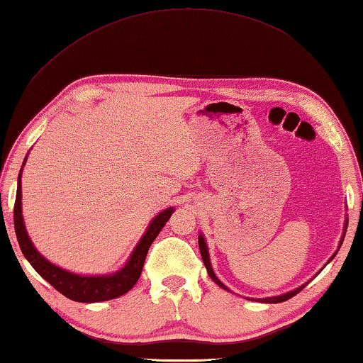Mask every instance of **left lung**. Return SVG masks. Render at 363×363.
Listing matches in <instances>:
<instances>
[{"instance_id":"left-lung-1","label":"left lung","mask_w":363,"mask_h":363,"mask_svg":"<svg viewBox=\"0 0 363 363\" xmlns=\"http://www.w3.org/2000/svg\"><path fill=\"white\" fill-rule=\"evenodd\" d=\"M346 228H347V224L345 225V232H346ZM342 242H343V240H342ZM199 249H201V255H202V260H203V263H205V268H206V271H208V274H210V277L214 280V282H216L219 286H223L224 290H228V288L220 282V280L216 277V274H214L213 272V268H211V263H210V257H208V249H206V244H205V240H203V236L201 235L199 236ZM335 257V255H334ZM332 257V258H334ZM330 258V260H332ZM302 288L304 286H299V288H296V290H293V291H290V293H286V294H282V296H276V298H264V299H262V302H268V304H279V302H284V301H288V299H291L293 296H296L298 294Z\"/></svg>"}]
</instances>
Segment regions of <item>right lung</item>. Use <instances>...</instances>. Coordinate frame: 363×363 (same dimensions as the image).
<instances>
[{"instance_id":"obj_1","label":"right lung","mask_w":363,"mask_h":363,"mask_svg":"<svg viewBox=\"0 0 363 363\" xmlns=\"http://www.w3.org/2000/svg\"><path fill=\"white\" fill-rule=\"evenodd\" d=\"M18 175V184H17V196H16V205H13V227H16V235L20 244V249L26 260L31 263L33 268L39 272V274L47 280V282L56 288V290L64 294L65 298L77 302H100V301H109L130 291L143 271V266L145 262L147 252L152 242L157 238L161 228L166 225L169 218L172 216L174 208H166L161 211L157 218L152 220V224L147 228L143 238H140L136 249L133 250L128 263L123 268L116 272L113 276H78L72 274L69 271H64L57 268L53 263L45 260L37 250L34 249L31 240L26 233V228L23 224V216H21V183Z\"/></svg>"}]
</instances>
